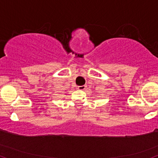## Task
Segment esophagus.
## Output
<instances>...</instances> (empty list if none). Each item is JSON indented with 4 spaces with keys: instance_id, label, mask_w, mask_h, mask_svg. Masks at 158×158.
<instances>
[{
    "instance_id": "34e87169",
    "label": "esophagus",
    "mask_w": 158,
    "mask_h": 158,
    "mask_svg": "<svg viewBox=\"0 0 158 158\" xmlns=\"http://www.w3.org/2000/svg\"><path fill=\"white\" fill-rule=\"evenodd\" d=\"M85 88H86L85 85H79V86H77V89H78L79 90H84Z\"/></svg>"
}]
</instances>
